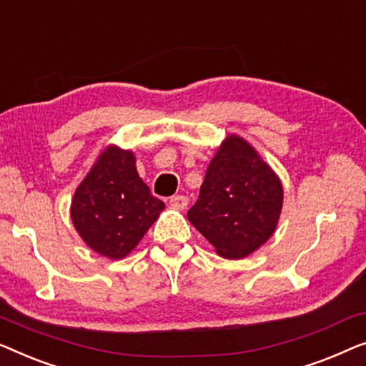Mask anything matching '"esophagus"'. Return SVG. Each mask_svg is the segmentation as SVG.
Instances as JSON below:
<instances>
[{
  "mask_svg": "<svg viewBox=\"0 0 366 366\" xmlns=\"http://www.w3.org/2000/svg\"><path fill=\"white\" fill-rule=\"evenodd\" d=\"M169 204H171L172 209L184 210L185 207H187L189 199L185 197V195H174V197H171V200H169Z\"/></svg>",
  "mask_w": 366,
  "mask_h": 366,
  "instance_id": "obj_1",
  "label": "esophagus"
}]
</instances>
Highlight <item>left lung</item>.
<instances>
[{
    "mask_svg": "<svg viewBox=\"0 0 366 366\" xmlns=\"http://www.w3.org/2000/svg\"><path fill=\"white\" fill-rule=\"evenodd\" d=\"M284 205V185L247 139L227 134L217 147L189 222L224 259L239 260L274 235Z\"/></svg>",
    "mask_w": 366,
    "mask_h": 366,
    "instance_id": "8db88e82",
    "label": "left lung"
}]
</instances>
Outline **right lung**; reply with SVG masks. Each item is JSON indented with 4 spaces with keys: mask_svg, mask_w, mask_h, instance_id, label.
<instances>
[{
    "mask_svg": "<svg viewBox=\"0 0 366 366\" xmlns=\"http://www.w3.org/2000/svg\"><path fill=\"white\" fill-rule=\"evenodd\" d=\"M164 207L139 177L131 149L109 144L76 187L69 212L91 250L119 260L136 249Z\"/></svg>",
    "mask_w": 366,
    "mask_h": 366,
    "instance_id": "obj_1",
    "label": "right lung"
}]
</instances>
